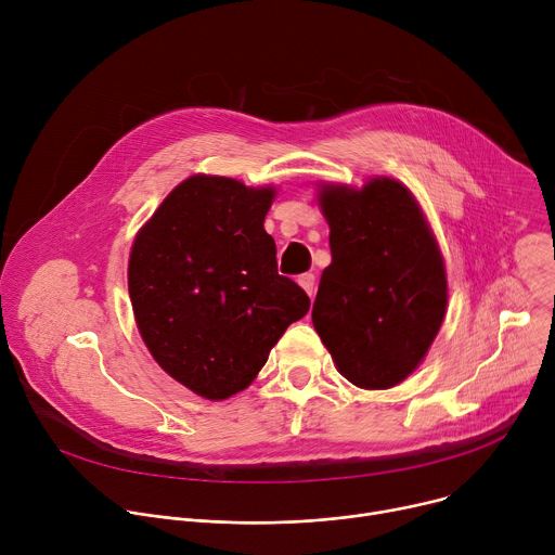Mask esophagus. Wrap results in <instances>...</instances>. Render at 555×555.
I'll return each instance as SVG.
<instances>
[{"label": "esophagus", "instance_id": "1", "mask_svg": "<svg viewBox=\"0 0 555 555\" xmlns=\"http://www.w3.org/2000/svg\"><path fill=\"white\" fill-rule=\"evenodd\" d=\"M296 281H298V285H300V287H302V289H305L309 296L313 294V285H315V279H313V274H300Z\"/></svg>", "mask_w": 555, "mask_h": 555}]
</instances>
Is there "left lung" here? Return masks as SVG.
<instances>
[{"label": "left lung", "mask_w": 555, "mask_h": 555, "mask_svg": "<svg viewBox=\"0 0 555 555\" xmlns=\"http://www.w3.org/2000/svg\"><path fill=\"white\" fill-rule=\"evenodd\" d=\"M319 206L332 263L313 300V330L351 384L390 388L420 366L443 323L441 250L415 195L398 180L323 184Z\"/></svg>", "instance_id": "left-lung-1"}]
</instances>
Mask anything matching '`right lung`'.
<instances>
[{
  "instance_id": "right-lung-1",
  "label": "right lung",
  "mask_w": 555,
  "mask_h": 555,
  "mask_svg": "<svg viewBox=\"0 0 555 555\" xmlns=\"http://www.w3.org/2000/svg\"><path fill=\"white\" fill-rule=\"evenodd\" d=\"M274 193L193 176L131 246L127 279L140 336L157 364L206 400L248 388L309 309V296L279 274L263 228Z\"/></svg>"
}]
</instances>
